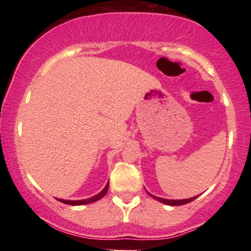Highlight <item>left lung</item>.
<instances>
[{
    "instance_id": "8db88e82",
    "label": "left lung",
    "mask_w": 251,
    "mask_h": 251,
    "mask_svg": "<svg viewBox=\"0 0 251 251\" xmlns=\"http://www.w3.org/2000/svg\"><path fill=\"white\" fill-rule=\"evenodd\" d=\"M150 195V194H149ZM151 197H153L154 200H157L158 201H160V203H164V204H168V205H183V204H186V203H190V201H195L196 198H197V196L196 197H192V198H189V200H164V198H159V197H155V196H152L150 195Z\"/></svg>"
}]
</instances>
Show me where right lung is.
<instances>
[{
	"label": "right lung",
	"mask_w": 251,
	"mask_h": 251,
	"mask_svg": "<svg viewBox=\"0 0 251 251\" xmlns=\"http://www.w3.org/2000/svg\"><path fill=\"white\" fill-rule=\"evenodd\" d=\"M108 190V184L105 186V189L102 190L101 192H99V194L93 196V197L88 198V200H82V201H65V200H59L60 201H62V203L65 204H70V205H85V204H89V203H93V201H97L99 200H101L103 196L106 195V192H107Z\"/></svg>",
	"instance_id": "1"
}]
</instances>
